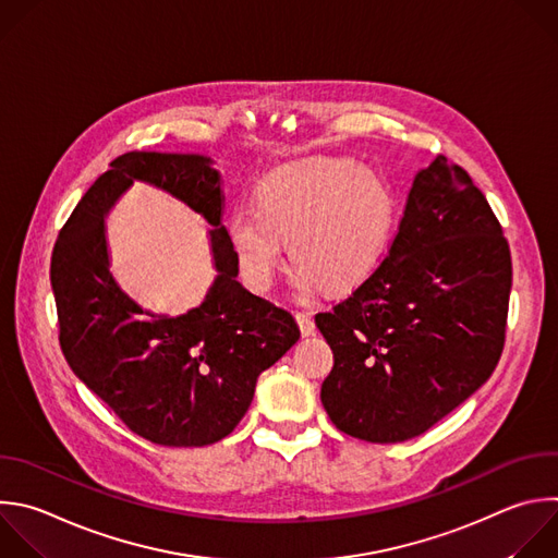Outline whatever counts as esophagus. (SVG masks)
<instances>
[{
  "instance_id": "obj_1",
  "label": "esophagus",
  "mask_w": 558,
  "mask_h": 558,
  "mask_svg": "<svg viewBox=\"0 0 558 558\" xmlns=\"http://www.w3.org/2000/svg\"><path fill=\"white\" fill-rule=\"evenodd\" d=\"M295 319H298V326H300V330H302V335H304V337H308V335H313V332H315V322H313L311 313H306V311H298V313H295Z\"/></svg>"
}]
</instances>
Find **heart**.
Here are the masks:
<instances>
[{"label":"heart","instance_id":"obj_1","mask_svg":"<svg viewBox=\"0 0 558 558\" xmlns=\"http://www.w3.org/2000/svg\"><path fill=\"white\" fill-rule=\"evenodd\" d=\"M397 217V197L384 172L354 159H313L269 174L256 208L239 206L226 219L243 280L258 293L274 287L291 258L295 287L341 291L363 280L381 258Z\"/></svg>","mask_w":558,"mask_h":558}]
</instances>
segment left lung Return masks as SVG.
Masks as SVG:
<instances>
[{"instance_id": "left-lung-1", "label": "left lung", "mask_w": 558, "mask_h": 558, "mask_svg": "<svg viewBox=\"0 0 558 558\" xmlns=\"http://www.w3.org/2000/svg\"><path fill=\"white\" fill-rule=\"evenodd\" d=\"M464 168L418 170L390 254L315 324L332 350L322 405L365 442H403L480 390L499 361L512 263Z\"/></svg>"}]
</instances>
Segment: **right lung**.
<instances>
[{"label":"right lung","instance_id":"obj_1","mask_svg":"<svg viewBox=\"0 0 558 558\" xmlns=\"http://www.w3.org/2000/svg\"><path fill=\"white\" fill-rule=\"evenodd\" d=\"M135 180L202 214L218 276L195 310L170 318L137 305L110 274L104 223ZM221 174L199 153H124L63 226L52 252L59 341L72 373L137 436L206 447L241 423L260 373L298 339L293 315L247 291L221 226Z\"/></svg>","mask_w":558,"mask_h":558}]
</instances>
